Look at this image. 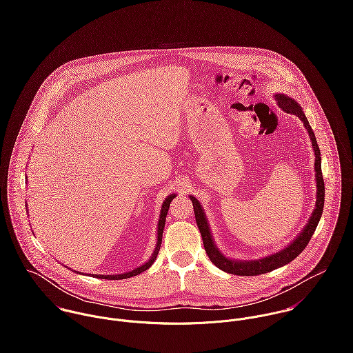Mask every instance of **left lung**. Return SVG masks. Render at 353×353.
<instances>
[{"mask_svg": "<svg viewBox=\"0 0 353 353\" xmlns=\"http://www.w3.org/2000/svg\"><path fill=\"white\" fill-rule=\"evenodd\" d=\"M274 99L277 101L279 107L288 112V114H294L296 117L301 118V121L308 133V137L311 140V147L314 150L315 154V163H314V171H315V182H316V201H315V208L312 210L311 217L308 219L305 227L303 228L302 232L284 249H281L280 252H273L270 255L262 256L259 259H232L225 256L223 252L219 250V248L214 243V239L212 236L210 232V225L208 223L206 214L203 212L200 201L194 197V196H189L190 200L193 202V208H194V214H196V221L199 225V230L201 232L202 242H203V248L205 252L208 254L209 259L221 270L231 273V274H238V276H256V274H263L268 272H272L277 268H281L287 263H290L291 261H294L301 252L305 249L307 243L310 242L318 223L319 219L322 216L323 212V202H325V183H323V176H322V170H321V151L319 147L316 144V139L315 134L303 112V108L299 105V103L287 97L285 94H276Z\"/></svg>", "mask_w": 353, "mask_h": 353, "instance_id": "1", "label": "left lung"}]
</instances>
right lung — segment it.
I'll list each match as a JSON object with an SVG mask.
<instances>
[{"mask_svg":"<svg viewBox=\"0 0 353 353\" xmlns=\"http://www.w3.org/2000/svg\"><path fill=\"white\" fill-rule=\"evenodd\" d=\"M176 194H170L164 202L161 205V209H160V216H159V221H157V238H156V246H154V250L152 252L151 258L144 262L143 265L137 266L136 269L130 270V272H125V273H121V274H92L94 277H98V279H104V280H123V279H129V277H133V276H137L140 274L141 272H145L147 269H150L152 266V263L154 262L159 250H160V246H161V238H163V230H164V224H165V216H167V212H168V208H170V203L174 200Z\"/></svg>","mask_w":353,"mask_h":353,"instance_id":"1","label":"right lung"}]
</instances>
